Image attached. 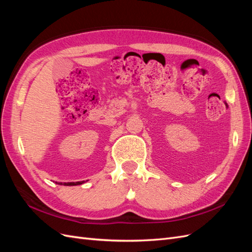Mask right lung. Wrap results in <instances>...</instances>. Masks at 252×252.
Instances as JSON below:
<instances>
[{"label": "right lung", "mask_w": 252, "mask_h": 252, "mask_svg": "<svg viewBox=\"0 0 252 252\" xmlns=\"http://www.w3.org/2000/svg\"><path fill=\"white\" fill-rule=\"evenodd\" d=\"M85 181H82V182H70V183H57V184L60 185H65V186H75V185H81Z\"/></svg>", "instance_id": "right-lung-1"}]
</instances>
